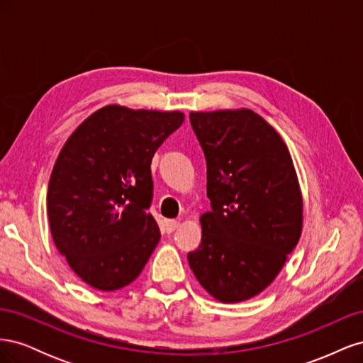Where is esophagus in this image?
I'll list each match as a JSON object with an SVG mask.
<instances>
[{"mask_svg": "<svg viewBox=\"0 0 363 363\" xmlns=\"http://www.w3.org/2000/svg\"><path fill=\"white\" fill-rule=\"evenodd\" d=\"M179 227H180V223L175 221V219H167V221H164V232L167 233L175 232Z\"/></svg>", "mask_w": 363, "mask_h": 363, "instance_id": "1", "label": "esophagus"}]
</instances>
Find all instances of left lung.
<instances>
[{"instance_id": "8db88e82", "label": "left lung", "mask_w": 363, "mask_h": 363, "mask_svg": "<svg viewBox=\"0 0 363 363\" xmlns=\"http://www.w3.org/2000/svg\"><path fill=\"white\" fill-rule=\"evenodd\" d=\"M207 167L201 244L188 255L201 286L239 303L276 279L301 235L303 200L286 144L248 108L192 112Z\"/></svg>"}]
</instances>
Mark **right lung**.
Masks as SVG:
<instances>
[{"label":"right lung","mask_w":363,"mask_h":363,"mask_svg":"<svg viewBox=\"0 0 363 363\" xmlns=\"http://www.w3.org/2000/svg\"><path fill=\"white\" fill-rule=\"evenodd\" d=\"M183 119L182 112L106 106L63 145L48 183V221L60 255L89 286H127L159 244L148 213L151 160Z\"/></svg>","instance_id":"1"}]
</instances>
